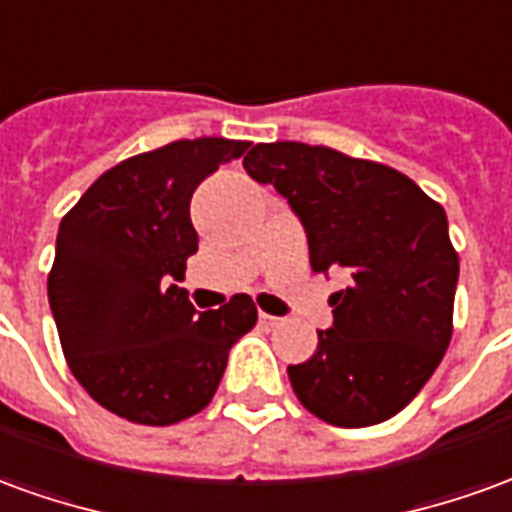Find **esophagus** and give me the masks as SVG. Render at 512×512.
I'll list each match as a JSON object with an SVG mask.
<instances>
[{
	"label": "esophagus",
	"instance_id": "34e87169",
	"mask_svg": "<svg viewBox=\"0 0 512 512\" xmlns=\"http://www.w3.org/2000/svg\"><path fill=\"white\" fill-rule=\"evenodd\" d=\"M260 324H263V327H266V330H274V327H280V324H282V318L271 316V313H260Z\"/></svg>",
	"mask_w": 512,
	"mask_h": 512
}]
</instances>
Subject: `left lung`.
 I'll return each instance as SVG.
<instances>
[{
  "label": "left lung",
  "mask_w": 512,
  "mask_h": 512,
  "mask_svg": "<svg viewBox=\"0 0 512 512\" xmlns=\"http://www.w3.org/2000/svg\"><path fill=\"white\" fill-rule=\"evenodd\" d=\"M244 169L305 224L313 271L352 277L330 296L316 355L288 366L296 399L335 427L396 416L452 341L460 260L443 207L402 171L330 146L257 144Z\"/></svg>",
  "instance_id": "1"
}]
</instances>
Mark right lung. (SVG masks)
<instances>
[{
  "mask_svg": "<svg viewBox=\"0 0 512 512\" xmlns=\"http://www.w3.org/2000/svg\"><path fill=\"white\" fill-rule=\"evenodd\" d=\"M246 149L194 138L127 157L60 221L49 307L63 355L91 399L132 424L169 427L205 410L232 343L255 327L246 293L199 313L177 285L199 249L196 185Z\"/></svg>",
  "mask_w": 512,
  "mask_h": 512,
  "instance_id": "obj_1",
  "label": "right lung"
}]
</instances>
